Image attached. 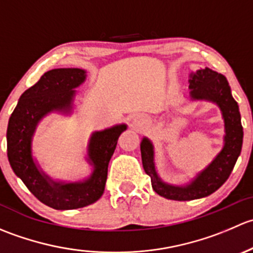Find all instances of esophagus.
Segmentation results:
<instances>
[{"label": "esophagus", "instance_id": "34e87169", "mask_svg": "<svg viewBox=\"0 0 253 253\" xmlns=\"http://www.w3.org/2000/svg\"><path fill=\"white\" fill-rule=\"evenodd\" d=\"M144 124L145 120L142 115H134V116H132L131 120H129V125H131L132 127H134V128H139V127H142Z\"/></svg>", "mask_w": 253, "mask_h": 253}]
</instances>
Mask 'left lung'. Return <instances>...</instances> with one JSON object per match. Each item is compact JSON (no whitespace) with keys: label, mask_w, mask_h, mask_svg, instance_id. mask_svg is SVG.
I'll return each mask as SVG.
<instances>
[{"label":"left lung","mask_w":253,"mask_h":253,"mask_svg":"<svg viewBox=\"0 0 253 253\" xmlns=\"http://www.w3.org/2000/svg\"><path fill=\"white\" fill-rule=\"evenodd\" d=\"M190 96L192 100H209L215 103L223 114L225 124L224 147L215 159L195 180L186 186H171L163 182L155 171L154 149L152 142L143 138L141 154L143 169L150 176L152 187L162 197L172 201H192L215 192L229 178L241 153L242 131L239 105L231 95L228 81L220 73L206 67L192 73L190 79Z\"/></svg>","instance_id":"8db88e82"}]
</instances>
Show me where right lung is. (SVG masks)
<instances>
[{
  "label": "right lung",
  "mask_w": 253,
  "mask_h": 253,
  "mask_svg": "<svg viewBox=\"0 0 253 253\" xmlns=\"http://www.w3.org/2000/svg\"><path fill=\"white\" fill-rule=\"evenodd\" d=\"M81 68H56L44 73L20 95L7 127V155L14 174L44 205L53 209H77L103 196L108 167L120 134L126 125L94 132L88 144V162L94 167L90 177L82 182H58L39 170L32 155V139L38 124L48 112L72 110L75 88L85 81Z\"/></svg>",
  "instance_id": "add662e5"
}]
</instances>
